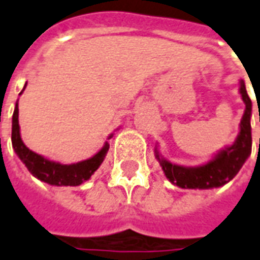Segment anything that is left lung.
Returning <instances> with one entry per match:
<instances>
[{
  "instance_id": "obj_1",
  "label": "left lung",
  "mask_w": 260,
  "mask_h": 260,
  "mask_svg": "<svg viewBox=\"0 0 260 260\" xmlns=\"http://www.w3.org/2000/svg\"><path fill=\"white\" fill-rule=\"evenodd\" d=\"M239 90L245 104L244 114L240 120L239 136L231 146L221 149L210 161L198 167L178 166L162 158L156 148L154 150L156 158L160 162L167 179L172 184L180 188H199V190L217 188L231 182L240 171L245 160L249 157L252 149V137H251L252 102L247 93L243 80H240Z\"/></svg>"
}]
</instances>
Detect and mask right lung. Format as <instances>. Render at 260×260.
I'll return each mask as SVG.
<instances>
[{"mask_svg":"<svg viewBox=\"0 0 260 260\" xmlns=\"http://www.w3.org/2000/svg\"><path fill=\"white\" fill-rule=\"evenodd\" d=\"M23 90L20 92V94L23 93ZM112 136L108 137V140ZM12 145H13L16 154L25 164L27 170L36 179L48 183L51 186H80L81 183L89 180L94 171L102 166L103 160L106 157L108 148H110L108 142H106L104 146L94 156L88 160H84V161L74 162V164H61V162L51 161L38 153L32 152L21 140L19 126V104L17 103H16L15 112L12 116Z\"/></svg>","mask_w":260,"mask_h":260,"instance_id":"right-lung-1","label":"right lung"}]
</instances>
